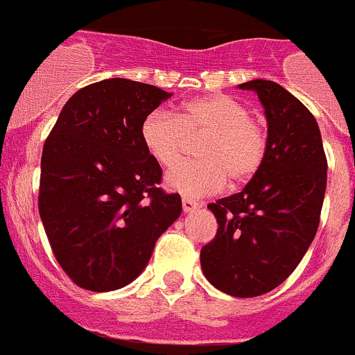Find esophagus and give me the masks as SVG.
Segmentation results:
<instances>
[{"instance_id":"obj_1","label":"esophagus","mask_w":355,"mask_h":355,"mask_svg":"<svg viewBox=\"0 0 355 355\" xmlns=\"http://www.w3.org/2000/svg\"><path fill=\"white\" fill-rule=\"evenodd\" d=\"M199 208H200V205L199 202H196V200L187 199V197L183 199V211L184 213H193L196 209H199Z\"/></svg>"}]
</instances>
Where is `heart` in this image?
<instances>
[{
    "label": "heart",
    "instance_id": "b5f03b06",
    "mask_svg": "<svg viewBox=\"0 0 355 355\" xmlns=\"http://www.w3.org/2000/svg\"><path fill=\"white\" fill-rule=\"evenodd\" d=\"M199 162L175 165L165 178L172 192L205 197L222 190L225 181L240 187L263 167L268 150L265 128L250 117L245 105L229 96H205L183 103L175 115L153 110L140 124L147 155L162 167H172L183 155L187 139L200 137Z\"/></svg>",
    "mask_w": 355,
    "mask_h": 355
}]
</instances>
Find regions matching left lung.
Returning a JSON list of instances; mask_svg holds the SVG:
<instances>
[{
  "instance_id": "8db88e82",
  "label": "left lung",
  "mask_w": 355,
  "mask_h": 355,
  "mask_svg": "<svg viewBox=\"0 0 355 355\" xmlns=\"http://www.w3.org/2000/svg\"><path fill=\"white\" fill-rule=\"evenodd\" d=\"M265 108L268 150L241 192L208 205L216 234L200 249L206 279L233 297L268 293L290 277L311 245L327 187V158L316 119L275 81L238 85Z\"/></svg>"
}]
</instances>
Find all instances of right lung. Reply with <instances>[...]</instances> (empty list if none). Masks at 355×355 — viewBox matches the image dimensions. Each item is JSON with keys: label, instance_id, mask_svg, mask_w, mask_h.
Returning a JSON list of instances; mask_svg holds the SVG:
<instances>
[{"label": "right lung", "instance_id": "1", "mask_svg": "<svg viewBox=\"0 0 355 355\" xmlns=\"http://www.w3.org/2000/svg\"><path fill=\"white\" fill-rule=\"evenodd\" d=\"M172 94L110 78L65 103L44 144L39 213L56 261L80 288L112 291L139 277L155 243L181 215L158 188L140 124Z\"/></svg>", "mask_w": 355, "mask_h": 355}]
</instances>
